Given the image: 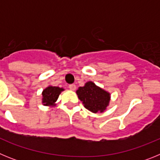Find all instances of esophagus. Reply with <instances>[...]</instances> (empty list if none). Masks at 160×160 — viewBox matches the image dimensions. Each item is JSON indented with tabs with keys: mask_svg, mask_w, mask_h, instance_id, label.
<instances>
[{
	"mask_svg": "<svg viewBox=\"0 0 160 160\" xmlns=\"http://www.w3.org/2000/svg\"><path fill=\"white\" fill-rule=\"evenodd\" d=\"M69 88H70L71 90H76V86L74 84H70V86H69Z\"/></svg>",
	"mask_w": 160,
	"mask_h": 160,
	"instance_id": "34e87169",
	"label": "esophagus"
}]
</instances>
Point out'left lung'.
<instances>
[{
  "label": "left lung",
  "instance_id": "8db88e82",
  "mask_svg": "<svg viewBox=\"0 0 160 160\" xmlns=\"http://www.w3.org/2000/svg\"><path fill=\"white\" fill-rule=\"evenodd\" d=\"M76 93L85 108L93 113L103 112L111 99L110 93L97 87L93 82H88L84 87H79Z\"/></svg>",
  "mask_w": 160,
  "mask_h": 160
}]
</instances>
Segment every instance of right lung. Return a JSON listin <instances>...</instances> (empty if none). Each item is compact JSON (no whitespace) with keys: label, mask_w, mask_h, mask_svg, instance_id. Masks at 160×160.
Listing matches in <instances>:
<instances>
[{"label":"right lung","mask_w":160,"mask_h":160,"mask_svg":"<svg viewBox=\"0 0 160 160\" xmlns=\"http://www.w3.org/2000/svg\"><path fill=\"white\" fill-rule=\"evenodd\" d=\"M64 89L58 87H46L42 91V103L44 106H54L55 102L58 98L59 94Z\"/></svg>","instance_id":"1"}]
</instances>
